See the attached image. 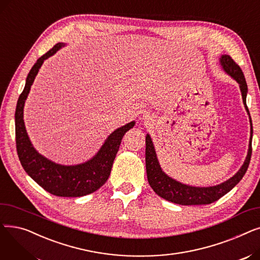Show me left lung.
Segmentation results:
<instances>
[{
	"label": "left lung",
	"mask_w": 260,
	"mask_h": 260,
	"mask_svg": "<svg viewBox=\"0 0 260 260\" xmlns=\"http://www.w3.org/2000/svg\"><path fill=\"white\" fill-rule=\"evenodd\" d=\"M220 64L223 68V71L236 80L239 84L241 95L245 109H247L248 115L250 117L251 123V137L249 143V151L247 158H245L242 167L240 170L230 178L229 180L215 185V186H208V187H198V186H190L183 184L179 181H176L175 179L169 177L165 172L160 168V165L157 159V155L155 152V147L153 141L147 134L145 137V165H146V175L149 185L154 189V192L160 196L161 198L166 199L168 201L182 204V206H200V204H210L212 202L217 201L222 196L233 188L244 176L247 172L252 155V137H253V126H252V120L250 116L249 108L247 106V92H248V85L245 82L243 73L239 65L232 59L228 54H222L220 58Z\"/></svg>",
	"instance_id": "8db88e82"
}]
</instances>
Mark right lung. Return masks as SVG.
I'll list each match as a JSON object with an SVG mask.
<instances>
[{
	"label": "right lung",
	"mask_w": 260,
	"mask_h": 260,
	"mask_svg": "<svg viewBox=\"0 0 260 260\" xmlns=\"http://www.w3.org/2000/svg\"><path fill=\"white\" fill-rule=\"evenodd\" d=\"M63 46V43H58L44 53L37 60L27 76L25 87L17 103L15 116L17 152L25 172L48 193L59 197H81L95 192L106 182L111 175L113 163L123 136L135 125V121L113 132L97 155L81 165L61 166L48 160L36 151L26 133L23 120L25 100L43 62Z\"/></svg>",
	"instance_id": "add662e5"
}]
</instances>
